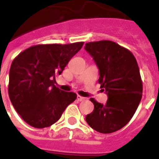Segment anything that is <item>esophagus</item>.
Returning <instances> with one entry per match:
<instances>
[{"label":"esophagus","instance_id":"obj_1","mask_svg":"<svg viewBox=\"0 0 159 159\" xmlns=\"http://www.w3.org/2000/svg\"><path fill=\"white\" fill-rule=\"evenodd\" d=\"M77 101L81 102V101H84V100H85V99H86V98H83V97H82V96L77 95Z\"/></svg>","mask_w":159,"mask_h":159}]
</instances>
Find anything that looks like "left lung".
I'll return each mask as SVG.
<instances>
[{
    "instance_id": "1",
    "label": "left lung",
    "mask_w": 159,
    "mask_h": 159,
    "mask_svg": "<svg viewBox=\"0 0 159 159\" xmlns=\"http://www.w3.org/2000/svg\"><path fill=\"white\" fill-rule=\"evenodd\" d=\"M84 48L98 66V82L108 96L105 104L90 99L94 109L86 121L99 133H112L130 121L141 101L143 82L139 65L130 51L112 41L88 42Z\"/></svg>"
}]
</instances>
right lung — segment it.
<instances>
[{
	"label": "right lung",
	"mask_w": 159,
	"mask_h": 159,
	"mask_svg": "<svg viewBox=\"0 0 159 159\" xmlns=\"http://www.w3.org/2000/svg\"><path fill=\"white\" fill-rule=\"evenodd\" d=\"M83 42L71 44L35 45L13 60L10 68L8 93L16 111L26 123L36 128L57 122L77 94L56 87L60 75Z\"/></svg>",
	"instance_id": "1"
}]
</instances>
